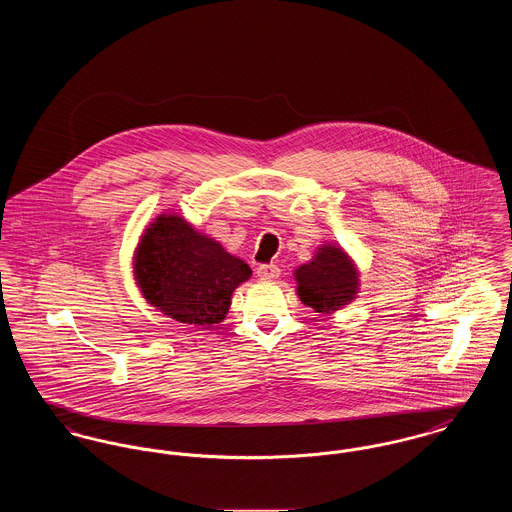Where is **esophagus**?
Listing matches in <instances>:
<instances>
[{
    "mask_svg": "<svg viewBox=\"0 0 512 512\" xmlns=\"http://www.w3.org/2000/svg\"><path fill=\"white\" fill-rule=\"evenodd\" d=\"M257 276L263 278V280H274L280 276V268L276 265H261L257 268Z\"/></svg>",
    "mask_w": 512,
    "mask_h": 512,
    "instance_id": "1",
    "label": "esophagus"
}]
</instances>
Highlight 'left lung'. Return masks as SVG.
Here are the masks:
<instances>
[{
  "label": "left lung",
  "instance_id": "1",
  "mask_svg": "<svg viewBox=\"0 0 512 512\" xmlns=\"http://www.w3.org/2000/svg\"><path fill=\"white\" fill-rule=\"evenodd\" d=\"M293 274L299 299L317 313L340 311L359 293V270L338 245L318 247L315 257Z\"/></svg>",
  "mask_w": 512,
  "mask_h": 512
}]
</instances>
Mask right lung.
Segmentation results:
<instances>
[{
    "instance_id": "right-lung-1",
    "label": "right lung",
    "mask_w": 512,
    "mask_h": 512,
    "mask_svg": "<svg viewBox=\"0 0 512 512\" xmlns=\"http://www.w3.org/2000/svg\"><path fill=\"white\" fill-rule=\"evenodd\" d=\"M136 284L147 303L184 324H219L251 268L180 215H159L134 255Z\"/></svg>"
}]
</instances>
